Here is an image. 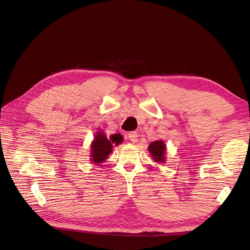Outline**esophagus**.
I'll return each mask as SVG.
<instances>
[{
  "mask_svg": "<svg viewBox=\"0 0 250 250\" xmlns=\"http://www.w3.org/2000/svg\"><path fill=\"white\" fill-rule=\"evenodd\" d=\"M127 138L132 142V144H135V142L138 140V134L137 132H130L127 134Z\"/></svg>",
  "mask_w": 250,
  "mask_h": 250,
  "instance_id": "obj_1",
  "label": "esophagus"
}]
</instances>
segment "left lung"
I'll return each instance as SVG.
<instances>
[{
  "label": "left lung",
  "instance_id": "obj_1",
  "mask_svg": "<svg viewBox=\"0 0 250 250\" xmlns=\"http://www.w3.org/2000/svg\"><path fill=\"white\" fill-rule=\"evenodd\" d=\"M148 151L152 159L157 163L166 162V145L163 140H155L149 145Z\"/></svg>",
  "mask_w": 250,
  "mask_h": 250
}]
</instances>
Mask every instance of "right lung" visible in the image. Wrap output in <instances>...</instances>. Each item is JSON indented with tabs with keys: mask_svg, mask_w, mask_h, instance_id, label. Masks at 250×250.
Instances as JSON below:
<instances>
[{
	"mask_svg": "<svg viewBox=\"0 0 250 250\" xmlns=\"http://www.w3.org/2000/svg\"><path fill=\"white\" fill-rule=\"evenodd\" d=\"M123 141L124 137L121 135V133L112 134L108 138L106 137V134L103 130L97 131L90 146V160L97 165L104 163V161L112 153L113 147L118 146Z\"/></svg>",
	"mask_w": 250,
	"mask_h": 250,
	"instance_id": "right-lung-1",
	"label": "right lung"
}]
</instances>
